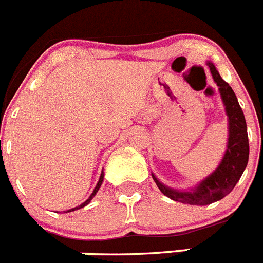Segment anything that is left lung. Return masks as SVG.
<instances>
[{"label": "left lung", "instance_id": "left-lung-1", "mask_svg": "<svg viewBox=\"0 0 263 263\" xmlns=\"http://www.w3.org/2000/svg\"><path fill=\"white\" fill-rule=\"evenodd\" d=\"M206 64L210 67L213 80L220 90L228 116V122H229L228 147L221 163L218 164L217 168L210 176H206L204 180H201L191 191L173 190V188L162 184L153 174V179L162 194L170 197L171 200L183 204H191V205H206V204L221 200L222 197L227 196L233 190L237 182L240 180L243 170L246 168V164H248V159H249V141H248L246 121L242 109L238 104V100H237L231 85L222 80L215 64L211 62H208Z\"/></svg>", "mask_w": 263, "mask_h": 263}]
</instances>
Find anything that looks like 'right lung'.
Here are the masks:
<instances>
[{"label":"right lung","instance_id":"right-lung-1","mask_svg":"<svg viewBox=\"0 0 263 263\" xmlns=\"http://www.w3.org/2000/svg\"><path fill=\"white\" fill-rule=\"evenodd\" d=\"M103 180H104V173H101V175H100V179H99V182H97V185H96V187H95V190H93V192H92V195H90V196L88 197V199L84 201V203L80 204V205L76 206V208H72V210H68V211H67V212H72V211L79 210V208H83V206H85V205H87V204H89L90 200H92V199H93V197H95V195H96V192L99 191V188L101 187V184H103Z\"/></svg>","mask_w":263,"mask_h":263}]
</instances>
